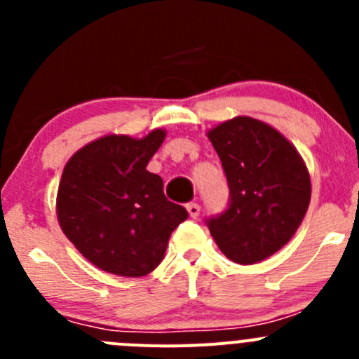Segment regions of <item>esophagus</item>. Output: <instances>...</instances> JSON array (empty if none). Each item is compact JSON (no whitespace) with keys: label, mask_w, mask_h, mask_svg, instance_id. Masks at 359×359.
Segmentation results:
<instances>
[{"label":"esophagus","mask_w":359,"mask_h":359,"mask_svg":"<svg viewBox=\"0 0 359 359\" xmlns=\"http://www.w3.org/2000/svg\"><path fill=\"white\" fill-rule=\"evenodd\" d=\"M187 212H189V215L193 217V219H198L201 212V206L198 205V203H189V205H187Z\"/></svg>","instance_id":"34e87169"}]
</instances>
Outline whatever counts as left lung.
I'll return each instance as SVG.
<instances>
[{
	"mask_svg": "<svg viewBox=\"0 0 359 359\" xmlns=\"http://www.w3.org/2000/svg\"><path fill=\"white\" fill-rule=\"evenodd\" d=\"M231 191L229 208L208 220L220 252L257 264L281 250L299 229L311 201V177L295 146L276 128L236 116L208 130Z\"/></svg>",
	"mask_w": 359,
	"mask_h": 359,
	"instance_id": "obj_1",
	"label": "left lung"
}]
</instances>
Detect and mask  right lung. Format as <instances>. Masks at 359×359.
<instances>
[{
    "label": "right lung",
    "instance_id": "1",
    "mask_svg": "<svg viewBox=\"0 0 359 359\" xmlns=\"http://www.w3.org/2000/svg\"><path fill=\"white\" fill-rule=\"evenodd\" d=\"M166 132L142 139L106 135L76 151L57 191V219L67 240L106 273L140 278L159 266L170 234L187 219L146 168Z\"/></svg>",
    "mask_w": 359,
    "mask_h": 359
}]
</instances>
